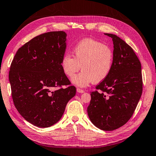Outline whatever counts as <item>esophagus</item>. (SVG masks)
Listing matches in <instances>:
<instances>
[{
	"label": "esophagus",
	"mask_w": 156,
	"mask_h": 156,
	"mask_svg": "<svg viewBox=\"0 0 156 156\" xmlns=\"http://www.w3.org/2000/svg\"><path fill=\"white\" fill-rule=\"evenodd\" d=\"M77 92H79V93H81V94H82V93H83V92H84V90H81V89H80V88H77Z\"/></svg>",
	"instance_id": "obj_1"
}]
</instances>
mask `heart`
<instances>
[{
    "mask_svg": "<svg viewBox=\"0 0 156 156\" xmlns=\"http://www.w3.org/2000/svg\"><path fill=\"white\" fill-rule=\"evenodd\" d=\"M73 56L65 54L62 57L60 66L66 77L72 78L80 68L83 70L73 78V83L86 87L92 81L99 83L112 71L114 53L109 46L92 39H85L73 49Z\"/></svg>",
    "mask_w": 156,
    "mask_h": 156,
    "instance_id": "obj_1",
    "label": "heart"
}]
</instances>
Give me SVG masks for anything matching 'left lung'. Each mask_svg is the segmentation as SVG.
<instances>
[{"mask_svg": "<svg viewBox=\"0 0 156 156\" xmlns=\"http://www.w3.org/2000/svg\"><path fill=\"white\" fill-rule=\"evenodd\" d=\"M105 34L113 42V67L91 93L87 110L94 125L111 131L122 127L133 116L142 94L143 79L141 64L133 48L115 34Z\"/></svg>", "mask_w": 156, "mask_h": 156, "instance_id": "obj_1", "label": "left lung"}]
</instances>
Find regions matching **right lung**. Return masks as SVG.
Masks as SVG:
<instances>
[{
  "mask_svg": "<svg viewBox=\"0 0 156 156\" xmlns=\"http://www.w3.org/2000/svg\"><path fill=\"white\" fill-rule=\"evenodd\" d=\"M66 37L64 31L35 37L19 48L11 64L9 79L15 107L37 127L48 128L59 121L76 94L60 66Z\"/></svg>",
  "mask_w": 156,
  "mask_h": 156,
  "instance_id": "obj_1",
  "label": "right lung"
}]
</instances>
